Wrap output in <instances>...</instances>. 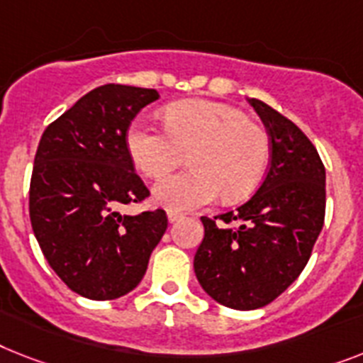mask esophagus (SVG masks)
I'll return each instance as SVG.
<instances>
[{"instance_id": "esophagus-1", "label": "esophagus", "mask_w": 363, "mask_h": 363, "mask_svg": "<svg viewBox=\"0 0 363 363\" xmlns=\"http://www.w3.org/2000/svg\"><path fill=\"white\" fill-rule=\"evenodd\" d=\"M167 217H169V223L172 224V223H178L179 218L184 217V215L178 213V211H169V213H167Z\"/></svg>"}]
</instances>
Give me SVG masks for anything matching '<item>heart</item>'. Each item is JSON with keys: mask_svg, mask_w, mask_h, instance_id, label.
I'll list each match as a JSON object with an SVG mask.
<instances>
[{"mask_svg": "<svg viewBox=\"0 0 363 363\" xmlns=\"http://www.w3.org/2000/svg\"><path fill=\"white\" fill-rule=\"evenodd\" d=\"M164 128L135 121L128 150L137 169L160 179L189 155L191 170L154 187V200L170 211H191L223 194L238 202L262 184L271 155L267 133L242 111L218 101L185 100L164 109Z\"/></svg>", "mask_w": 363, "mask_h": 363, "instance_id": "b5f03b06", "label": "heart"}]
</instances>
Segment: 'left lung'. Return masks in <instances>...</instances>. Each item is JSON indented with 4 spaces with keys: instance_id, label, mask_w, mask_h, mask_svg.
<instances>
[{
    "instance_id": "1",
    "label": "left lung",
    "mask_w": 363,
    "mask_h": 363,
    "mask_svg": "<svg viewBox=\"0 0 363 363\" xmlns=\"http://www.w3.org/2000/svg\"><path fill=\"white\" fill-rule=\"evenodd\" d=\"M267 128L271 164L252 199L235 211L202 217L194 274L213 301L233 310L267 306L295 282L325 223V164L291 121L250 98ZM235 222L238 227H223Z\"/></svg>"
}]
</instances>
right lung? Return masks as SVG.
Returning <instances> with one entry per match:
<instances>
[{"label":"right lung","mask_w":363,"mask_h":363,"mask_svg":"<svg viewBox=\"0 0 363 363\" xmlns=\"http://www.w3.org/2000/svg\"><path fill=\"white\" fill-rule=\"evenodd\" d=\"M154 89L98 86L48 125L38 143L29 215L40 250L77 295L113 301L133 291L167 230L163 209L121 215L148 189L137 176L125 133Z\"/></svg>","instance_id":"right-lung-1"}]
</instances>
